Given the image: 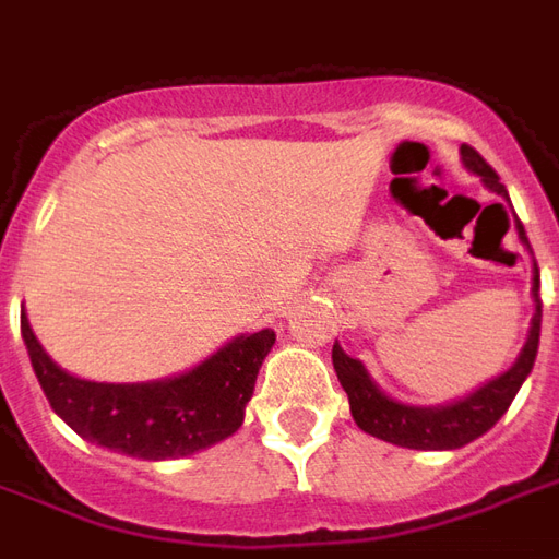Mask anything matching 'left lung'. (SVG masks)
<instances>
[{"instance_id": "left-lung-1", "label": "left lung", "mask_w": 559, "mask_h": 559, "mask_svg": "<svg viewBox=\"0 0 559 559\" xmlns=\"http://www.w3.org/2000/svg\"><path fill=\"white\" fill-rule=\"evenodd\" d=\"M461 160L469 173H476L485 188L493 191L497 197H503L509 203V191L500 182V176L488 167V160L481 158L476 148L461 146ZM515 230L521 245L533 254V248L527 242L524 224L515 218ZM533 320H530V335L524 341V347L518 353V359L503 374L485 380L481 386H476L469 395H461L455 401L445 404H433V407H416V404H404V401L389 399L383 389L377 386L374 377L368 374L359 359H353L341 350V344L335 341L332 347V365L338 374L341 386L350 399V413L356 425L371 437H380L386 443L404 445V449H461V445L473 443L476 437L485 431H491L493 425L500 421L509 404L518 395L521 383L527 380L536 362V350H539V329H542V299H539V266L533 260Z\"/></svg>"}]
</instances>
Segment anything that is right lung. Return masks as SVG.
Returning <instances> with one entry per match:
<instances>
[{
    "mask_svg": "<svg viewBox=\"0 0 559 559\" xmlns=\"http://www.w3.org/2000/svg\"><path fill=\"white\" fill-rule=\"evenodd\" d=\"M20 332L56 416L83 440L143 461L188 457L239 431L260 365L275 344V332L260 329L236 335L182 374L148 383H98L56 365L35 338L26 311L20 314Z\"/></svg>",
    "mask_w": 559,
    "mask_h": 559,
    "instance_id": "obj_1",
    "label": "right lung"
}]
</instances>
